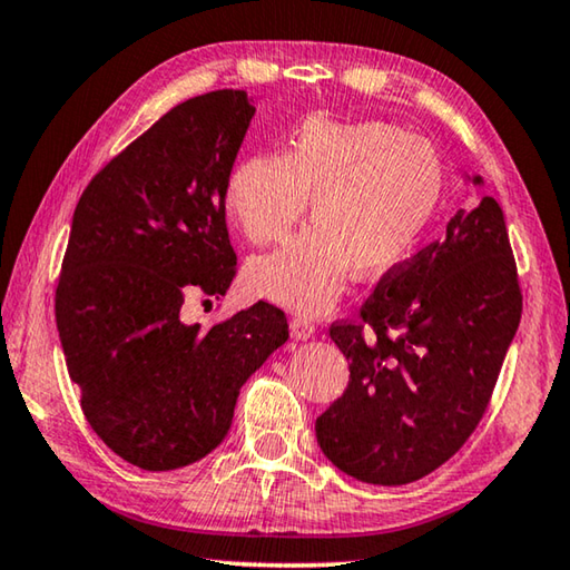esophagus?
I'll return each mask as SVG.
<instances>
[{"mask_svg":"<svg viewBox=\"0 0 570 570\" xmlns=\"http://www.w3.org/2000/svg\"><path fill=\"white\" fill-rule=\"evenodd\" d=\"M288 330H292L296 340H312V336L316 334V324L312 320H306V316H292Z\"/></svg>","mask_w":570,"mask_h":570,"instance_id":"34e87169","label":"esophagus"}]
</instances>
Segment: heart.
<instances>
[{
  "instance_id": "heart-1",
  "label": "heart",
  "mask_w": 570,
  "mask_h": 570,
  "mask_svg": "<svg viewBox=\"0 0 570 570\" xmlns=\"http://www.w3.org/2000/svg\"><path fill=\"white\" fill-rule=\"evenodd\" d=\"M445 170L428 140L390 122L306 120L284 156L230 170L226 210L250 244L284 238L312 198L316 224L246 268L256 296L322 314L346 278L384 276L417 248L438 214Z\"/></svg>"
}]
</instances>
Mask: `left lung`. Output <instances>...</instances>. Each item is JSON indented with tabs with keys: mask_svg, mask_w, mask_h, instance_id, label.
Wrapping results in <instances>:
<instances>
[{
	"mask_svg": "<svg viewBox=\"0 0 570 570\" xmlns=\"http://www.w3.org/2000/svg\"><path fill=\"white\" fill-rule=\"evenodd\" d=\"M520 312L503 208L485 196L450 218L445 238L384 274L360 322L332 324L350 384L316 420L324 455L372 485L438 470L485 414Z\"/></svg>",
	"mask_w": 570,
	"mask_h": 570,
	"instance_id": "obj_1",
	"label": "left lung"
}]
</instances>
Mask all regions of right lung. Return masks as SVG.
<instances>
[{"mask_svg":"<svg viewBox=\"0 0 570 570\" xmlns=\"http://www.w3.org/2000/svg\"><path fill=\"white\" fill-rule=\"evenodd\" d=\"M256 108L244 90L176 105L90 180L75 208L55 316L90 428L142 470L206 458L238 392L288 340L258 302L208 330L186 296H224L236 276L226 183Z\"/></svg>","mask_w":570,"mask_h":570,"instance_id":"1","label":"right lung"}]
</instances>
